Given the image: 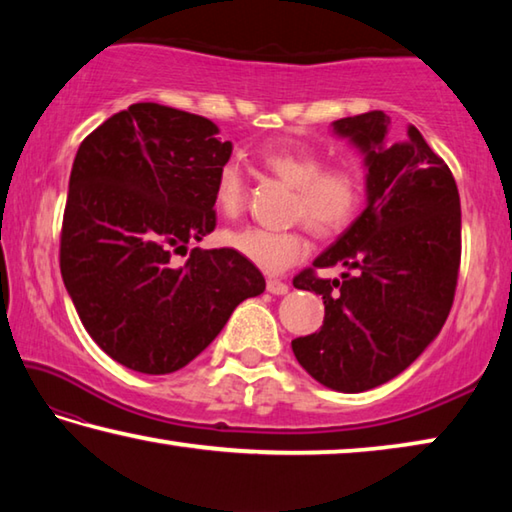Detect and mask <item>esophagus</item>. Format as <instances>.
Here are the masks:
<instances>
[{"mask_svg":"<svg viewBox=\"0 0 512 512\" xmlns=\"http://www.w3.org/2000/svg\"><path fill=\"white\" fill-rule=\"evenodd\" d=\"M266 289L268 293H273V296H284V293H289V284L282 280H268Z\"/></svg>","mask_w":512,"mask_h":512,"instance_id":"34e87169","label":"esophagus"}]
</instances>
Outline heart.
Returning a JSON list of instances; mask_svg holds the SVG:
<instances>
[{"instance_id": "heart-1", "label": "heart", "mask_w": 512, "mask_h": 512, "mask_svg": "<svg viewBox=\"0 0 512 512\" xmlns=\"http://www.w3.org/2000/svg\"><path fill=\"white\" fill-rule=\"evenodd\" d=\"M262 164L275 178L296 189L293 216L318 235H336L348 228L366 194V176L357 162L325 164L323 155L309 149H271ZM246 203V180L237 162H225L216 173L214 207L225 219H235ZM223 244L237 250L264 273H282L309 253L302 230H268L259 225L223 232Z\"/></svg>"}]
</instances>
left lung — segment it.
Segmentation results:
<instances>
[{
	"label": "left lung",
	"mask_w": 512,
	"mask_h": 512,
	"mask_svg": "<svg viewBox=\"0 0 512 512\" xmlns=\"http://www.w3.org/2000/svg\"><path fill=\"white\" fill-rule=\"evenodd\" d=\"M381 110L336 119V135L366 155V210L293 277V287L323 296L318 332L291 341L302 368L341 393L386 384L436 339L454 302L461 266V198L443 158L415 126L388 142ZM354 270L323 281L316 267Z\"/></svg>",
	"instance_id": "obj_1"
}]
</instances>
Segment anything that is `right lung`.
<instances>
[{
	"mask_svg": "<svg viewBox=\"0 0 512 512\" xmlns=\"http://www.w3.org/2000/svg\"><path fill=\"white\" fill-rule=\"evenodd\" d=\"M210 119L133 103L81 142L60 232V273L83 327L121 366L144 375L185 368L232 311L264 293L232 248L173 255L216 225V173L230 160Z\"/></svg>",
	"mask_w": 512,
	"mask_h": 512,
	"instance_id": "add662e5",
	"label": "right lung"
}]
</instances>
